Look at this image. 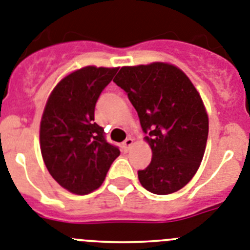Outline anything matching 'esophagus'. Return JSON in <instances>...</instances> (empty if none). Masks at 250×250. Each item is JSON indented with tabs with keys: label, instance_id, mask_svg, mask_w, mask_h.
<instances>
[{
	"label": "esophagus",
	"instance_id": "34e87169",
	"mask_svg": "<svg viewBox=\"0 0 250 250\" xmlns=\"http://www.w3.org/2000/svg\"><path fill=\"white\" fill-rule=\"evenodd\" d=\"M134 145V140H132L131 137H127L126 140L124 141L123 143V148H124V151H125V152H127V151L130 150V148H131V146Z\"/></svg>",
	"mask_w": 250,
	"mask_h": 250
}]
</instances>
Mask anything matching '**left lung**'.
<instances>
[{"label": "left lung", "mask_w": 250, "mask_h": 250, "mask_svg": "<svg viewBox=\"0 0 250 250\" xmlns=\"http://www.w3.org/2000/svg\"><path fill=\"white\" fill-rule=\"evenodd\" d=\"M114 82L136 109L152 160L137 172L144 188L170 194L197 172L208 137V115L191 80L172 64L123 67Z\"/></svg>", "instance_id": "8db88e82"}]
</instances>
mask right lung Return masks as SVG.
Returning a JSON list of instances; mask_svg holds the SVG:
<instances>
[{
  "mask_svg": "<svg viewBox=\"0 0 250 250\" xmlns=\"http://www.w3.org/2000/svg\"><path fill=\"white\" fill-rule=\"evenodd\" d=\"M118 68L84 67L57 84L41 120V152L47 170L63 188L88 194L102 186L120 150L94 123L95 104Z\"/></svg>",
  "mask_w": 250,
  "mask_h": 250,
  "instance_id": "add662e5",
  "label": "right lung"
}]
</instances>
